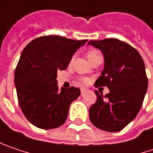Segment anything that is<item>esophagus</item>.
I'll list each match as a JSON object with an SVG mask.
<instances>
[{"instance_id":"obj_1","label":"esophagus","mask_w":153,"mask_h":153,"mask_svg":"<svg viewBox=\"0 0 153 153\" xmlns=\"http://www.w3.org/2000/svg\"><path fill=\"white\" fill-rule=\"evenodd\" d=\"M80 91H81V95H83L85 94V93H87L89 91V89L85 88V87H82V88H80Z\"/></svg>"}]
</instances>
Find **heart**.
<instances>
[{"instance_id":"heart-1","label":"heart","mask_w":153,"mask_h":153,"mask_svg":"<svg viewBox=\"0 0 153 153\" xmlns=\"http://www.w3.org/2000/svg\"><path fill=\"white\" fill-rule=\"evenodd\" d=\"M98 53H100L97 50H92V51H90V52H88V53H87V57L89 58V57H92V56H94L96 54H98ZM74 60V58L71 59V62ZM80 81L81 82H83L84 84H86V83H88L89 82V80H88V79H86V78H80Z\"/></svg>"}]
</instances>
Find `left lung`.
I'll list each match as a JSON object with an SVG mask.
<instances>
[{
	"label": "left lung",
	"instance_id": "8db88e82",
	"mask_svg": "<svg viewBox=\"0 0 153 153\" xmlns=\"http://www.w3.org/2000/svg\"><path fill=\"white\" fill-rule=\"evenodd\" d=\"M102 52L104 70L94 86H107L109 94L103 96L97 90V101L89 109V119L99 129L119 131L135 119L147 90L148 79L144 60L129 44L118 39L90 41Z\"/></svg>",
	"mask_w": 153,
	"mask_h": 153
}]
</instances>
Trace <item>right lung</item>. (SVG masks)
<instances>
[{"mask_svg":"<svg viewBox=\"0 0 153 153\" xmlns=\"http://www.w3.org/2000/svg\"><path fill=\"white\" fill-rule=\"evenodd\" d=\"M87 40L48 35L29 42L14 72L18 102L27 120L41 129H53L68 119L70 104L80 95L74 86L59 89L57 72L65 70L74 53Z\"/></svg>","mask_w":153,"mask_h":153,"instance_id":"obj_1","label":"right lung"}]
</instances>
